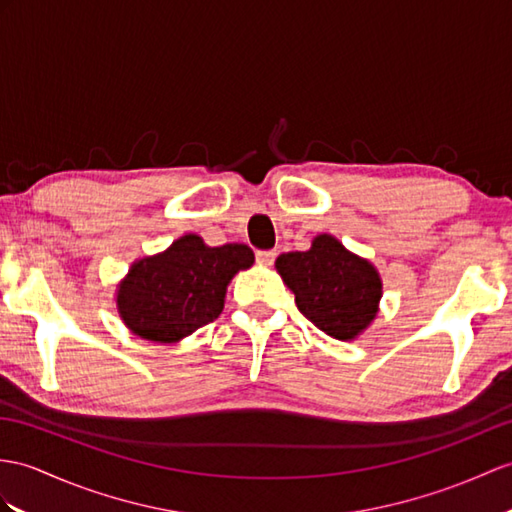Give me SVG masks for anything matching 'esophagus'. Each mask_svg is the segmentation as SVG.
<instances>
[{
	"mask_svg": "<svg viewBox=\"0 0 512 512\" xmlns=\"http://www.w3.org/2000/svg\"><path fill=\"white\" fill-rule=\"evenodd\" d=\"M276 256H278L276 249H258L256 252V260L260 265H271L273 260H276Z\"/></svg>",
	"mask_w": 512,
	"mask_h": 512,
	"instance_id": "34e87169",
	"label": "esophagus"
}]
</instances>
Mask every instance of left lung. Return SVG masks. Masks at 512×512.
Listing matches in <instances>:
<instances>
[{
  "label": "left lung",
  "mask_w": 512,
  "mask_h": 512,
  "mask_svg": "<svg viewBox=\"0 0 512 512\" xmlns=\"http://www.w3.org/2000/svg\"><path fill=\"white\" fill-rule=\"evenodd\" d=\"M276 269L295 293L299 313L334 339L354 341L378 315V269L332 234L315 236L306 252L278 256Z\"/></svg>",
  "instance_id": "1"
}]
</instances>
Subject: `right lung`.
I'll use <instances>...</instances> for the list:
<instances>
[{
    "instance_id": "right-lung-1",
    "label": "right lung",
    "mask_w": 512,
    "mask_h": 512,
    "mask_svg": "<svg viewBox=\"0 0 512 512\" xmlns=\"http://www.w3.org/2000/svg\"><path fill=\"white\" fill-rule=\"evenodd\" d=\"M252 265L254 252L243 243L210 247L184 234L130 267L117 286L119 317L145 341L178 343L221 315L230 280Z\"/></svg>"
}]
</instances>
